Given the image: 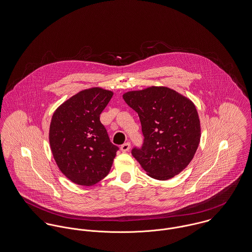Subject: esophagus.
<instances>
[{
  "label": "esophagus",
  "mask_w": 252,
  "mask_h": 252,
  "mask_svg": "<svg viewBox=\"0 0 252 252\" xmlns=\"http://www.w3.org/2000/svg\"><path fill=\"white\" fill-rule=\"evenodd\" d=\"M129 149H130V143H129V142L125 143L124 145H122V146H121V150H122V152H123V153H126V152H128V151H129Z\"/></svg>",
  "instance_id": "obj_1"
}]
</instances>
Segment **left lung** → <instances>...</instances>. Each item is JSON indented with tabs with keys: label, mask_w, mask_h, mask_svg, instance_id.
<instances>
[{
	"label": "left lung",
	"mask_w": 252,
	"mask_h": 252,
	"mask_svg": "<svg viewBox=\"0 0 252 252\" xmlns=\"http://www.w3.org/2000/svg\"><path fill=\"white\" fill-rule=\"evenodd\" d=\"M138 113L144 142L131 154L148 174L167 180L191 162L200 140V123L194 103L168 87L152 86L124 94Z\"/></svg>",
	"instance_id": "1"
}]
</instances>
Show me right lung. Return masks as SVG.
Instances as JSON below:
<instances>
[{
	"label": "right lung",
	"instance_id": "obj_1",
	"mask_svg": "<svg viewBox=\"0 0 252 252\" xmlns=\"http://www.w3.org/2000/svg\"><path fill=\"white\" fill-rule=\"evenodd\" d=\"M112 96L98 87L80 91L52 118L49 138L54 158L62 174L78 185H95L113 164L119 148L99 121Z\"/></svg>",
	"mask_w": 252,
	"mask_h": 252
}]
</instances>
